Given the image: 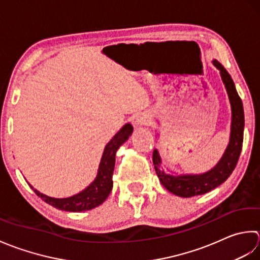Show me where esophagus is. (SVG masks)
Instances as JSON below:
<instances>
[{"mask_svg":"<svg viewBox=\"0 0 260 260\" xmlns=\"http://www.w3.org/2000/svg\"><path fill=\"white\" fill-rule=\"evenodd\" d=\"M150 122V116L148 113H139L136 115L135 118V125L136 126H142L148 125Z\"/></svg>","mask_w":260,"mask_h":260,"instance_id":"esophagus-1","label":"esophagus"}]
</instances>
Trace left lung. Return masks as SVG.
Masks as SVG:
<instances>
[{"label": "left lung", "instance_id": "left-lung-1", "mask_svg": "<svg viewBox=\"0 0 260 260\" xmlns=\"http://www.w3.org/2000/svg\"><path fill=\"white\" fill-rule=\"evenodd\" d=\"M212 62L220 71L222 83L225 87L231 105L229 144H228L220 160L213 168L205 173L178 175L177 173H173L171 171L167 172L165 168H162L159 151L155 149L152 153V162L155 165L156 174L162 186L171 193L181 198H192L197 197V195H202L220 186L234 172L241 152L243 128H245V114H243L241 99L238 95L235 83L229 73L225 71V68L216 59H213Z\"/></svg>", "mask_w": 260, "mask_h": 260}]
</instances>
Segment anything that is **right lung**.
<instances>
[{"label": "right lung", "mask_w": 260, "mask_h": 260, "mask_svg": "<svg viewBox=\"0 0 260 260\" xmlns=\"http://www.w3.org/2000/svg\"><path fill=\"white\" fill-rule=\"evenodd\" d=\"M132 132H134V126L131 125V123H125L122 128L116 132L112 139L108 142L104 148L102 158H101L96 177L82 192L70 198L56 199L40 193L39 190H37L29 184L30 187L46 203L52 205L58 210L68 212H83L96 208V206L102 204L108 199L109 194L112 190V175L115 164V152L121 145H123L129 139Z\"/></svg>", "instance_id": "right-lung-1"}]
</instances>
